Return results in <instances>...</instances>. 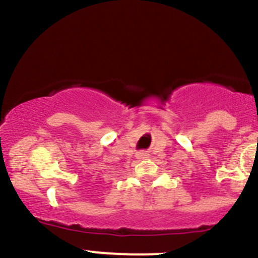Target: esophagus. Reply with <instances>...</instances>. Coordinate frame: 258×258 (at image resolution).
I'll return each instance as SVG.
<instances>
[{"label": "esophagus", "instance_id": "obj_1", "mask_svg": "<svg viewBox=\"0 0 258 258\" xmlns=\"http://www.w3.org/2000/svg\"><path fill=\"white\" fill-rule=\"evenodd\" d=\"M137 157L139 158V159H145V158L149 157V154H148L147 152H138Z\"/></svg>", "mask_w": 258, "mask_h": 258}]
</instances>
